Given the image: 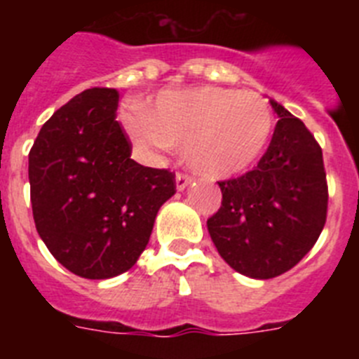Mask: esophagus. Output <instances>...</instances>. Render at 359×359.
I'll list each match as a JSON object with an SVG mask.
<instances>
[{
  "label": "esophagus",
  "instance_id": "obj_1",
  "mask_svg": "<svg viewBox=\"0 0 359 359\" xmlns=\"http://www.w3.org/2000/svg\"><path fill=\"white\" fill-rule=\"evenodd\" d=\"M190 182H192V177L187 176V174H183V172L176 174V189L177 190H185L187 187L190 185Z\"/></svg>",
  "mask_w": 359,
  "mask_h": 359
}]
</instances>
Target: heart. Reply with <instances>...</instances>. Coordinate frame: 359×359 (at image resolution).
Wrapping results in <instances>:
<instances>
[{
	"mask_svg": "<svg viewBox=\"0 0 359 359\" xmlns=\"http://www.w3.org/2000/svg\"><path fill=\"white\" fill-rule=\"evenodd\" d=\"M126 128L145 152L183 147L196 172L224 180L261 160L273 133V113L257 93L194 88L165 91L152 113L131 107Z\"/></svg>",
	"mask_w": 359,
	"mask_h": 359,
	"instance_id": "heart-1",
	"label": "heart"
}]
</instances>
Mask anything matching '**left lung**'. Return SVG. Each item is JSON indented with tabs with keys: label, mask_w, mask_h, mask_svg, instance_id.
Listing matches in <instances>:
<instances>
[{
	"label": "left lung",
	"mask_w": 359,
	"mask_h": 359,
	"mask_svg": "<svg viewBox=\"0 0 359 359\" xmlns=\"http://www.w3.org/2000/svg\"><path fill=\"white\" fill-rule=\"evenodd\" d=\"M257 167L219 182L221 208L207 221L219 255L252 278H273L297 266L327 217V180L315 136L284 106Z\"/></svg>",
	"instance_id": "left-lung-1"
}]
</instances>
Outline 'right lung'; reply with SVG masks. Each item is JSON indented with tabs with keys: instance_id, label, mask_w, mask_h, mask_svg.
I'll list each match as a JSON object with an SVG mask.
<instances>
[{
	"instance_id": "right-lung-1",
	"label": "right lung",
	"mask_w": 359,
	"mask_h": 359,
	"mask_svg": "<svg viewBox=\"0 0 359 359\" xmlns=\"http://www.w3.org/2000/svg\"><path fill=\"white\" fill-rule=\"evenodd\" d=\"M118 91L75 95L41 128L28 154L30 201L46 248L82 278L116 277L138 261L174 174L131 158L116 122Z\"/></svg>"
}]
</instances>
